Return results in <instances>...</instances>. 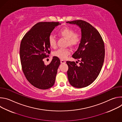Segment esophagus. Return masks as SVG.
Returning <instances> with one entry per match:
<instances>
[{
    "mask_svg": "<svg viewBox=\"0 0 122 122\" xmlns=\"http://www.w3.org/2000/svg\"><path fill=\"white\" fill-rule=\"evenodd\" d=\"M60 62H61V64H65V63H66V62L65 60H62V59H61V60H60Z\"/></svg>",
    "mask_w": 122,
    "mask_h": 122,
    "instance_id": "obj_1",
    "label": "esophagus"
}]
</instances>
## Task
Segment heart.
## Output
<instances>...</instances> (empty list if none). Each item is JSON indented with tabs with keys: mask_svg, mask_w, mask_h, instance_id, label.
<instances>
[{
	"mask_svg": "<svg viewBox=\"0 0 122 122\" xmlns=\"http://www.w3.org/2000/svg\"><path fill=\"white\" fill-rule=\"evenodd\" d=\"M58 34L67 40V45L71 47L78 45L81 42V35L79 32H74V29L68 27H65L61 29L58 32ZM50 46L55 48L56 47V38L51 35L48 39ZM71 51L69 49L60 48L54 52V56L61 58L66 59L71 54Z\"/></svg>",
	"mask_w": 122,
	"mask_h": 122,
	"instance_id": "1",
	"label": "heart"
}]
</instances>
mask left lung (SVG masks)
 I'll use <instances>...</instances> for the list:
<instances>
[{
	"instance_id": "1",
	"label": "left lung",
	"mask_w": 122,
	"mask_h": 122,
	"mask_svg": "<svg viewBox=\"0 0 122 122\" xmlns=\"http://www.w3.org/2000/svg\"><path fill=\"white\" fill-rule=\"evenodd\" d=\"M66 23L76 25L81 29V39L72 57L80 62L66 61L69 82L81 88L93 83L98 77L105 57L104 43L98 31L91 24L78 20Z\"/></svg>"
}]
</instances>
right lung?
I'll use <instances>...</instances> for the list:
<instances>
[{
    "label": "right lung",
    "instance_id": "add662e5",
    "mask_svg": "<svg viewBox=\"0 0 122 122\" xmlns=\"http://www.w3.org/2000/svg\"><path fill=\"white\" fill-rule=\"evenodd\" d=\"M59 22H40L34 25L22 40L20 57L23 72L27 81L40 89H48L55 82L60 64L58 57L54 56L45 65L43 59L50 53L48 39Z\"/></svg>",
    "mask_w": 122,
    "mask_h": 122
}]
</instances>
